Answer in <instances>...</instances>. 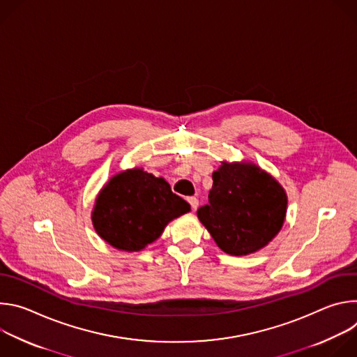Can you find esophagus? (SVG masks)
<instances>
[{"instance_id":"34e87169","label":"esophagus","mask_w":357,"mask_h":357,"mask_svg":"<svg viewBox=\"0 0 357 357\" xmlns=\"http://www.w3.org/2000/svg\"><path fill=\"white\" fill-rule=\"evenodd\" d=\"M188 202H189V205H190V208H192L193 211H196V209H197V206H199V200H197V197L190 196V197H188Z\"/></svg>"}]
</instances>
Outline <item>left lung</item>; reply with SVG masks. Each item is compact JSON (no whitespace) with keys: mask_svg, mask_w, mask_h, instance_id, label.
<instances>
[{"mask_svg":"<svg viewBox=\"0 0 357 357\" xmlns=\"http://www.w3.org/2000/svg\"><path fill=\"white\" fill-rule=\"evenodd\" d=\"M209 203L197 218L216 244L231 256L266 247L281 230L287 193L266 171L251 162H222L213 172Z\"/></svg>","mask_w":357,"mask_h":357,"instance_id":"obj_1","label":"left lung"}]
</instances>
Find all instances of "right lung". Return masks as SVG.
<instances>
[{"mask_svg": "<svg viewBox=\"0 0 357 357\" xmlns=\"http://www.w3.org/2000/svg\"><path fill=\"white\" fill-rule=\"evenodd\" d=\"M189 211V203L175 195L164 178L134 168L114 175L100 190L91 222L110 245L139 251L155 241L171 220Z\"/></svg>", "mask_w": 357, "mask_h": 357, "instance_id": "add662e5", "label": "right lung"}]
</instances>
